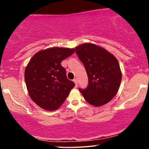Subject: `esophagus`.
Listing matches in <instances>:
<instances>
[{
    "label": "esophagus",
    "instance_id": "34e87169",
    "mask_svg": "<svg viewBox=\"0 0 149 149\" xmlns=\"http://www.w3.org/2000/svg\"><path fill=\"white\" fill-rule=\"evenodd\" d=\"M73 81H74V82L75 85H76V86H77V85H78V81H77V79H73Z\"/></svg>",
    "mask_w": 149,
    "mask_h": 149
}]
</instances>
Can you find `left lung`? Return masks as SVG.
I'll use <instances>...</instances> for the list:
<instances>
[{
	"label": "left lung",
	"instance_id": "8db88e82",
	"mask_svg": "<svg viewBox=\"0 0 149 149\" xmlns=\"http://www.w3.org/2000/svg\"><path fill=\"white\" fill-rule=\"evenodd\" d=\"M84 65L88 85L79 91L87 102L95 107L106 104L117 94L121 81V72L117 58L100 47L91 43L75 48Z\"/></svg>",
	"mask_w": 149,
	"mask_h": 149
}]
</instances>
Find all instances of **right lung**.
<instances>
[{"label":"right lung","instance_id":"add662e5","mask_svg":"<svg viewBox=\"0 0 149 149\" xmlns=\"http://www.w3.org/2000/svg\"><path fill=\"white\" fill-rule=\"evenodd\" d=\"M74 49L53 47L40 51L30 59L25 70V81L30 97L45 110L58 109L74 87L67 79L61 62Z\"/></svg>","mask_w":149,"mask_h":149}]
</instances>
